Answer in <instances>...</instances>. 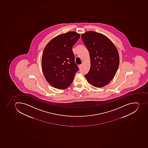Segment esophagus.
I'll use <instances>...</instances> for the list:
<instances>
[{
  "label": "esophagus",
  "mask_w": 148,
  "mask_h": 148,
  "mask_svg": "<svg viewBox=\"0 0 148 148\" xmlns=\"http://www.w3.org/2000/svg\"><path fill=\"white\" fill-rule=\"evenodd\" d=\"M82 64L78 65V67L80 69L82 67Z\"/></svg>",
  "instance_id": "obj_1"
}]
</instances>
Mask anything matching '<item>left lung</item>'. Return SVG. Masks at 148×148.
Wrapping results in <instances>:
<instances>
[{"label":"left lung","mask_w":148,"mask_h":148,"mask_svg":"<svg viewBox=\"0 0 148 148\" xmlns=\"http://www.w3.org/2000/svg\"><path fill=\"white\" fill-rule=\"evenodd\" d=\"M81 38L90 59V69L85 77L96 87L106 86L118 69L120 58L117 49L107 37L92 31L83 34Z\"/></svg>","instance_id":"8db88e82"}]
</instances>
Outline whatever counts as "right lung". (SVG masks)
I'll return each mask as SVG.
<instances>
[{"label":"right lung","mask_w":148,"mask_h":148,"mask_svg":"<svg viewBox=\"0 0 148 148\" xmlns=\"http://www.w3.org/2000/svg\"><path fill=\"white\" fill-rule=\"evenodd\" d=\"M79 38V34L75 32L62 34L50 40L44 48L42 58L43 73L55 88L68 87L79 70L75 62L72 47Z\"/></svg>","instance_id":"obj_1"}]
</instances>
